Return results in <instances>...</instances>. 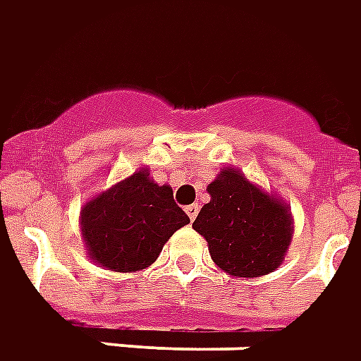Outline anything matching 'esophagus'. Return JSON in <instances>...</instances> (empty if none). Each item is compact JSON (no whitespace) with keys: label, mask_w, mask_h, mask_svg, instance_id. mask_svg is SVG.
<instances>
[{"label":"esophagus","mask_w":361,"mask_h":361,"mask_svg":"<svg viewBox=\"0 0 361 361\" xmlns=\"http://www.w3.org/2000/svg\"><path fill=\"white\" fill-rule=\"evenodd\" d=\"M185 212L188 214V217H190V219L194 221V219H196V216H198V212H200V208H198V204H190V206H186Z\"/></svg>","instance_id":"1"}]
</instances>
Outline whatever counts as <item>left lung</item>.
<instances>
[{
    "instance_id": "1",
    "label": "left lung",
    "mask_w": 361,
    "mask_h": 361,
    "mask_svg": "<svg viewBox=\"0 0 361 361\" xmlns=\"http://www.w3.org/2000/svg\"><path fill=\"white\" fill-rule=\"evenodd\" d=\"M208 192L212 200L192 227L208 241L217 267L239 278H258L280 267L293 231L290 209L235 169H224Z\"/></svg>"
}]
</instances>
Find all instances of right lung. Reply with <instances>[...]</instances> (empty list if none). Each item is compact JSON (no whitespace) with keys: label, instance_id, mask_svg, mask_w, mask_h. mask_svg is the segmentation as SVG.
<instances>
[{"label":"right lung","instance_id":"add662e5","mask_svg":"<svg viewBox=\"0 0 361 361\" xmlns=\"http://www.w3.org/2000/svg\"><path fill=\"white\" fill-rule=\"evenodd\" d=\"M190 219L176 206L171 186L137 171L81 209V233L94 262L114 272L153 264L169 237Z\"/></svg>","mask_w":361,"mask_h":361}]
</instances>
